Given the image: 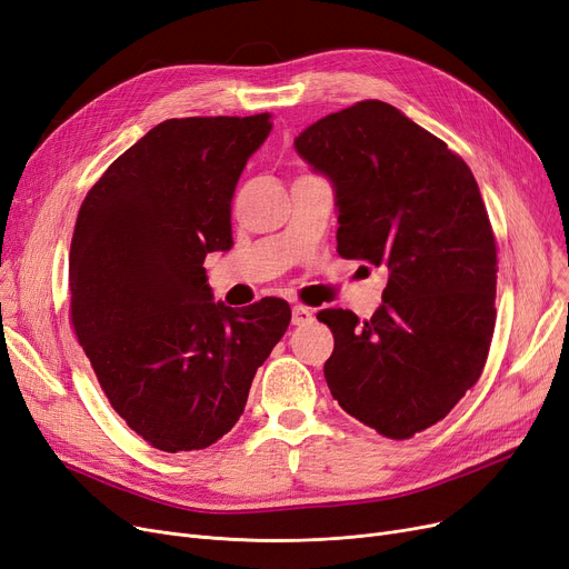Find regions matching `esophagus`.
<instances>
[{"instance_id":"34e87169","label":"esophagus","mask_w":569,"mask_h":569,"mask_svg":"<svg viewBox=\"0 0 569 569\" xmlns=\"http://www.w3.org/2000/svg\"><path fill=\"white\" fill-rule=\"evenodd\" d=\"M292 326H307V323H311L313 321V313H311V309H307V307H302V305H296L292 307Z\"/></svg>"}]
</instances>
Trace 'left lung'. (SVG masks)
Masks as SVG:
<instances>
[{
	"mask_svg": "<svg viewBox=\"0 0 569 569\" xmlns=\"http://www.w3.org/2000/svg\"><path fill=\"white\" fill-rule=\"evenodd\" d=\"M296 150L332 182L340 256L389 269L370 321L317 313L335 338L328 389L359 422L410 438L443 419L488 361L497 246L478 182L443 140L382 100L311 123Z\"/></svg>",
	"mask_w": 569,
	"mask_h": 569,
	"instance_id": "1",
	"label": "left lung"
}]
</instances>
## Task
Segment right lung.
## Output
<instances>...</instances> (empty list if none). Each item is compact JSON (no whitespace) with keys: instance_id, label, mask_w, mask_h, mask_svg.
Listing matches in <instances>:
<instances>
[{"instance_id":"right-lung-1","label":"right lung","mask_w":569,"mask_h":569,"mask_svg":"<svg viewBox=\"0 0 569 569\" xmlns=\"http://www.w3.org/2000/svg\"><path fill=\"white\" fill-rule=\"evenodd\" d=\"M269 114L166 119L83 199L70 317L110 406L163 452L213 446L290 323L286 300H213L203 260L231 248V197Z\"/></svg>"}]
</instances>
